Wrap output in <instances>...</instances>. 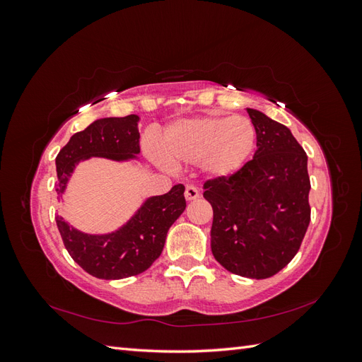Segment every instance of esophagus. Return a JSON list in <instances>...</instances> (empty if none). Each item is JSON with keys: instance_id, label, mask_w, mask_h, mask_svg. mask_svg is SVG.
I'll use <instances>...</instances> for the list:
<instances>
[{"instance_id": "esophagus-1", "label": "esophagus", "mask_w": 362, "mask_h": 362, "mask_svg": "<svg viewBox=\"0 0 362 362\" xmlns=\"http://www.w3.org/2000/svg\"><path fill=\"white\" fill-rule=\"evenodd\" d=\"M184 196L187 201H194L199 198V190H198V187H194V185H187V187H185Z\"/></svg>"}]
</instances>
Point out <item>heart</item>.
<instances>
[{"mask_svg":"<svg viewBox=\"0 0 362 362\" xmlns=\"http://www.w3.org/2000/svg\"><path fill=\"white\" fill-rule=\"evenodd\" d=\"M255 140V128L245 116H202L172 124L163 136L161 149L172 166L201 163L211 177H226L246 163Z\"/></svg>","mask_w":362,"mask_h":362,"instance_id":"1","label":"heart"}]
</instances>
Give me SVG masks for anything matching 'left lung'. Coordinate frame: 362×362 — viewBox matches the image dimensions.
Listing matches in <instances>:
<instances>
[{"label":"left lung","mask_w":362,"mask_h":362,"mask_svg":"<svg viewBox=\"0 0 362 362\" xmlns=\"http://www.w3.org/2000/svg\"><path fill=\"white\" fill-rule=\"evenodd\" d=\"M257 133L254 158L204 184L213 206L211 252L231 273L276 275L298 254L310 225L308 157L291 131L246 108Z\"/></svg>","instance_id":"obj_1"}]
</instances>
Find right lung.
Listing matches in <instances>:
<instances>
[{
	"instance_id": "obj_1",
	"label": "right lung",
	"mask_w": 362,
	"mask_h": 362,
	"mask_svg": "<svg viewBox=\"0 0 362 362\" xmlns=\"http://www.w3.org/2000/svg\"><path fill=\"white\" fill-rule=\"evenodd\" d=\"M139 119L137 115L98 119L71 137L56 158L59 199L80 161L90 157L115 161L137 158ZM184 210V185L177 184L166 194L148 198L134 216L113 233L86 234L62 216H56V222L64 247L76 264L95 278L122 279L151 267L166 243L169 228Z\"/></svg>"
}]
</instances>
